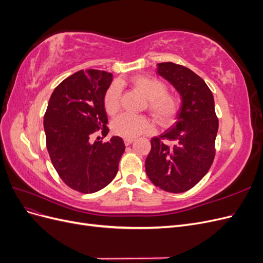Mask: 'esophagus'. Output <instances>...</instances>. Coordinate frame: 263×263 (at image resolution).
Instances as JSON below:
<instances>
[{
	"mask_svg": "<svg viewBox=\"0 0 263 263\" xmlns=\"http://www.w3.org/2000/svg\"><path fill=\"white\" fill-rule=\"evenodd\" d=\"M133 141H134V139H130V138H125L124 139V142H125L126 146H129Z\"/></svg>",
	"mask_w": 263,
	"mask_h": 263,
	"instance_id": "esophagus-1",
	"label": "esophagus"
}]
</instances>
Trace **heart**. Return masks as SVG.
Wrapping results in <instances>:
<instances>
[{
  "label": "heart",
  "mask_w": 263,
  "mask_h": 263,
  "mask_svg": "<svg viewBox=\"0 0 263 263\" xmlns=\"http://www.w3.org/2000/svg\"><path fill=\"white\" fill-rule=\"evenodd\" d=\"M124 81L113 83L104 95V107L108 115H115L121 108V86ZM134 89L147 99V108L155 121L162 127L171 125L180 110V99L177 94L166 91V85L158 78L150 76L135 77L130 81ZM112 130L123 138H136L154 130V124L147 116L122 114L112 123Z\"/></svg>",
  "instance_id": "obj_1"
}]
</instances>
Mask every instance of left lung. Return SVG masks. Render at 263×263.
<instances>
[{"label": "left lung", "mask_w": 263, "mask_h": 263, "mask_svg": "<svg viewBox=\"0 0 263 263\" xmlns=\"http://www.w3.org/2000/svg\"><path fill=\"white\" fill-rule=\"evenodd\" d=\"M158 70L181 94L182 105L171 128L151 139L146 172L156 186L182 193L195 186L211 168L218 118L212 91L201 77L173 62L159 63Z\"/></svg>", "instance_id": "obj_1"}]
</instances>
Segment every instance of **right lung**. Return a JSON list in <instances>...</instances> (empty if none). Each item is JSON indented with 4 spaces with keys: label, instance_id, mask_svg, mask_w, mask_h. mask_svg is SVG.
Here are the masks:
<instances>
[{
    "label": "right lung",
    "instance_id": "1",
    "mask_svg": "<svg viewBox=\"0 0 263 263\" xmlns=\"http://www.w3.org/2000/svg\"><path fill=\"white\" fill-rule=\"evenodd\" d=\"M113 78L101 70L78 71L55 87L44 116L53 168L70 189L84 194L113 181L125 151L121 137L92 141L99 130L103 137L108 133L104 95Z\"/></svg>",
    "mask_w": 263,
    "mask_h": 263
}]
</instances>
